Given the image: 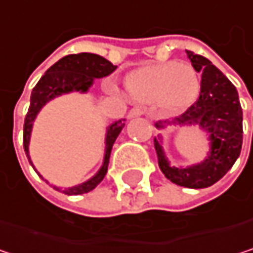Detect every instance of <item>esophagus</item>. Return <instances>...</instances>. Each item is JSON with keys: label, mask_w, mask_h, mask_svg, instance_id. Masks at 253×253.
<instances>
[{"label": "esophagus", "mask_w": 253, "mask_h": 253, "mask_svg": "<svg viewBox=\"0 0 253 253\" xmlns=\"http://www.w3.org/2000/svg\"><path fill=\"white\" fill-rule=\"evenodd\" d=\"M143 114H145V111L142 108L136 107V108H131L128 111V119H134V117H139V116H143Z\"/></svg>", "instance_id": "esophagus-1"}]
</instances>
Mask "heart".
<instances>
[{
  "label": "heart",
  "mask_w": 253,
  "mask_h": 253,
  "mask_svg": "<svg viewBox=\"0 0 253 253\" xmlns=\"http://www.w3.org/2000/svg\"><path fill=\"white\" fill-rule=\"evenodd\" d=\"M127 93L137 102H158L167 108L190 105L201 90L196 70L186 63L148 64L128 73L125 82Z\"/></svg>",
  "instance_id": "obj_1"
}]
</instances>
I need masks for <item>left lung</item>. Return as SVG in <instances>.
<instances>
[{
	"mask_svg": "<svg viewBox=\"0 0 253 253\" xmlns=\"http://www.w3.org/2000/svg\"><path fill=\"white\" fill-rule=\"evenodd\" d=\"M193 69L201 72V92L195 104L171 122H157V128L166 125H198L210 134L208 157L195 166L171 167L161 146L160 136L154 139L158 166L170 181L183 187L204 189L217 183L233 167L240 155L243 142V114L234 84L208 58L186 51Z\"/></svg>",
	"mask_w": 253,
	"mask_h": 253,
	"instance_id": "left-lung-1",
	"label": "left lung"
}]
</instances>
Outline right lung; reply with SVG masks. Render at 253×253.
<instances>
[{"label":"right lung","instance_id":"right-lung-1","mask_svg":"<svg viewBox=\"0 0 253 253\" xmlns=\"http://www.w3.org/2000/svg\"><path fill=\"white\" fill-rule=\"evenodd\" d=\"M117 66H113L108 60H105L101 55L96 54H89V52H82V54H70L58 60L54 66H51L46 73L41 77V80L36 83V86L32 90L30 95V107L26 114L25 127H23V146L25 152L30 161L29 157V140H30V133L33 122L41 111V108L51 101L55 96H60L63 93L69 92H87V89L92 86L93 79H101V77L111 75ZM125 127L123 120L114 122L111 126L107 127V134H105V155H104V163L102 167L98 170V173L87 181L77 184L73 187L64 189L63 193L66 195H82L87 193L92 189H95L102 178L107 174L108 170V161H110V154L113 149V145L120 134L122 128ZM33 167V164H32ZM42 177V176H41ZM55 190H61L60 187L54 186Z\"/></svg>","mask_w":253,"mask_h":253}]
</instances>
